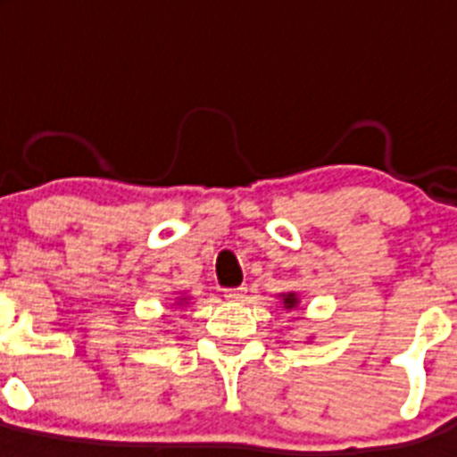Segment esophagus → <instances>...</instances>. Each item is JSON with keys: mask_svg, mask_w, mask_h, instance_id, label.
Listing matches in <instances>:
<instances>
[{"mask_svg": "<svg viewBox=\"0 0 457 457\" xmlns=\"http://www.w3.org/2000/svg\"><path fill=\"white\" fill-rule=\"evenodd\" d=\"M245 293H247V288H226L224 297H226V300L237 302V300H242V297H245Z\"/></svg>", "mask_w": 457, "mask_h": 457, "instance_id": "obj_1", "label": "esophagus"}]
</instances>
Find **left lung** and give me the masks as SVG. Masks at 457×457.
I'll return each instance as SVG.
<instances>
[{
	"mask_svg": "<svg viewBox=\"0 0 457 457\" xmlns=\"http://www.w3.org/2000/svg\"><path fill=\"white\" fill-rule=\"evenodd\" d=\"M278 297H281V304H284L286 311H295L300 306V295L297 293H281Z\"/></svg>",
	"mask_w": 457,
	"mask_h": 457,
	"instance_id": "left-lung-1",
	"label": "left lung"
}]
</instances>
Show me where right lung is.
Here are the masks:
<instances>
[{
  "label": "right lung",
  "mask_w": 457,
  "mask_h": 457,
  "mask_svg": "<svg viewBox=\"0 0 457 457\" xmlns=\"http://www.w3.org/2000/svg\"><path fill=\"white\" fill-rule=\"evenodd\" d=\"M187 304H189V295H185V293L176 295V302H173V306H187Z\"/></svg>",
  "instance_id": "obj_1"
}]
</instances>
